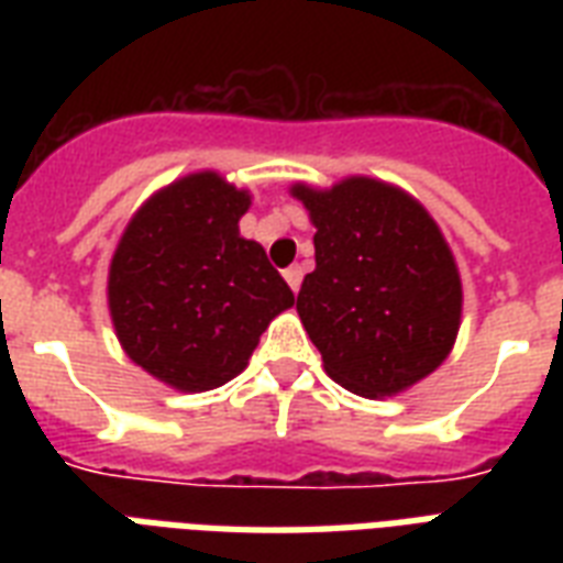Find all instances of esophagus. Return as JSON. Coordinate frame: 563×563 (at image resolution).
Instances as JSON below:
<instances>
[{
    "mask_svg": "<svg viewBox=\"0 0 563 563\" xmlns=\"http://www.w3.org/2000/svg\"><path fill=\"white\" fill-rule=\"evenodd\" d=\"M283 277H286V283H289L291 291H298L300 280H303V268H300V265H291V268H286V272H283Z\"/></svg>",
    "mask_w": 563,
    "mask_h": 563,
    "instance_id": "34e87169",
    "label": "esophagus"
}]
</instances>
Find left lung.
<instances>
[{"label":"left lung","instance_id":"left-lung-1","mask_svg":"<svg viewBox=\"0 0 563 563\" xmlns=\"http://www.w3.org/2000/svg\"><path fill=\"white\" fill-rule=\"evenodd\" d=\"M289 192L316 228L298 316L330 379L360 397H394L432 374L462 327V277L427 207L365 175Z\"/></svg>","mask_w":563,"mask_h":563}]
</instances>
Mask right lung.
<instances>
[{
	"mask_svg": "<svg viewBox=\"0 0 563 563\" xmlns=\"http://www.w3.org/2000/svg\"><path fill=\"white\" fill-rule=\"evenodd\" d=\"M251 192L219 172L172 180L122 230L108 309L128 360L175 391L198 394L247 368L260 335L295 295L239 233Z\"/></svg>",
	"mask_w": 563,
	"mask_h": 563,
	"instance_id": "add662e5",
	"label": "right lung"
}]
</instances>
